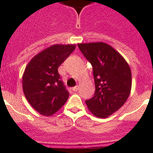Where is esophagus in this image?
Masks as SVG:
<instances>
[{"label": "esophagus", "instance_id": "esophagus-1", "mask_svg": "<svg viewBox=\"0 0 153 153\" xmlns=\"http://www.w3.org/2000/svg\"><path fill=\"white\" fill-rule=\"evenodd\" d=\"M78 89H79V87H78V86H74V87H73L72 88V90L74 92H77V90H78Z\"/></svg>", "mask_w": 153, "mask_h": 153}]
</instances>
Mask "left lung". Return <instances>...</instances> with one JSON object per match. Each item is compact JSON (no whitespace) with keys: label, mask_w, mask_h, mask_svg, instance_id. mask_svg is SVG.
<instances>
[{"label":"left lung","mask_w":153,"mask_h":153,"mask_svg":"<svg viewBox=\"0 0 153 153\" xmlns=\"http://www.w3.org/2000/svg\"><path fill=\"white\" fill-rule=\"evenodd\" d=\"M79 49L93 67L95 93L85 100L95 116L107 118L118 111L131 90V71L123 57L104 42L82 43Z\"/></svg>","instance_id":"obj_1"}]
</instances>
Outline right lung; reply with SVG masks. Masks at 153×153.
<instances>
[{
	"mask_svg": "<svg viewBox=\"0 0 153 153\" xmlns=\"http://www.w3.org/2000/svg\"><path fill=\"white\" fill-rule=\"evenodd\" d=\"M75 45H53L32 58L23 74V89L30 105L43 115H53L68 100L69 93L58 72Z\"/></svg>",
	"mask_w": 153,
	"mask_h": 153,
	"instance_id": "right-lung-1",
	"label": "right lung"
}]
</instances>
